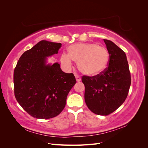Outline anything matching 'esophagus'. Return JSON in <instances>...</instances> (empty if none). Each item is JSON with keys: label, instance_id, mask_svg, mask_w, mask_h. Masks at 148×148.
<instances>
[{"label": "esophagus", "instance_id": "esophagus-1", "mask_svg": "<svg viewBox=\"0 0 148 148\" xmlns=\"http://www.w3.org/2000/svg\"><path fill=\"white\" fill-rule=\"evenodd\" d=\"M75 77L76 79H77V82H80V81H81L82 78H81V77H80L78 75H77V74H76V73H75Z\"/></svg>", "mask_w": 148, "mask_h": 148}]
</instances>
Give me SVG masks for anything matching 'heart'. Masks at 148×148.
I'll list each match as a JSON object with an SVG mask.
<instances>
[{"instance_id":"heart-1","label":"heart","mask_w":148,"mask_h":148,"mask_svg":"<svg viewBox=\"0 0 148 148\" xmlns=\"http://www.w3.org/2000/svg\"><path fill=\"white\" fill-rule=\"evenodd\" d=\"M68 51L69 53L64 52L60 57L61 64L66 70L71 68L74 60L82 73L92 77L102 73L109 64L108 51L96 43L73 44L69 47Z\"/></svg>"}]
</instances>
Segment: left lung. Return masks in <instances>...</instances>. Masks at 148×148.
<instances>
[{"label": "left lung", "mask_w": 148, "mask_h": 148, "mask_svg": "<svg viewBox=\"0 0 148 148\" xmlns=\"http://www.w3.org/2000/svg\"><path fill=\"white\" fill-rule=\"evenodd\" d=\"M109 54L108 67L93 77L83 76L84 100L97 115H107L122 105L128 96L131 75L126 54L113 42L104 39Z\"/></svg>", "instance_id": "left-lung-1"}]
</instances>
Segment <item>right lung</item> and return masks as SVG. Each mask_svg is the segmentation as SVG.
Wrapping results in <instances>:
<instances>
[{
	"label": "right lung",
	"mask_w": 148,
	"mask_h": 148,
	"mask_svg": "<svg viewBox=\"0 0 148 148\" xmlns=\"http://www.w3.org/2000/svg\"><path fill=\"white\" fill-rule=\"evenodd\" d=\"M61 46L42 40L21 55L14 70L16 99L34 118L48 119L60 114L77 82L73 74L64 72L57 62L46 64L47 57L57 53Z\"/></svg>",
	"instance_id": "right-lung-1"
}]
</instances>
